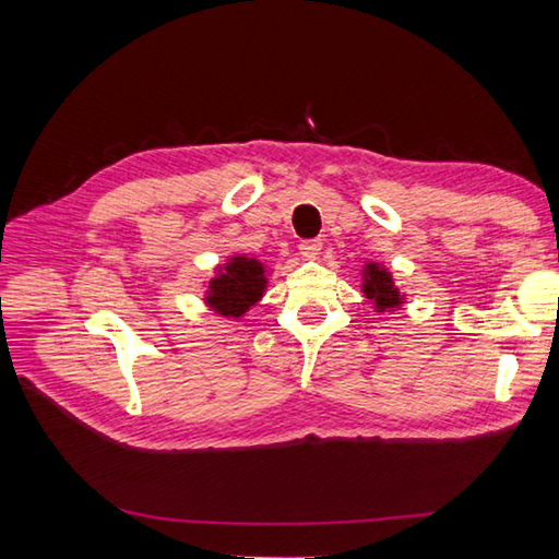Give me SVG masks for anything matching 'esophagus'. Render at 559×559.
Here are the masks:
<instances>
[{"label":"esophagus","mask_w":559,"mask_h":559,"mask_svg":"<svg viewBox=\"0 0 559 559\" xmlns=\"http://www.w3.org/2000/svg\"><path fill=\"white\" fill-rule=\"evenodd\" d=\"M300 252L305 259H317L319 254H322V240H305L300 245Z\"/></svg>","instance_id":"34e87169"}]
</instances>
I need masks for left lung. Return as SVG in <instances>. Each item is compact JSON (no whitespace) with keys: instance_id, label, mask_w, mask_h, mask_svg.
Masks as SVG:
<instances>
[{"instance_id":"left-lung-1","label":"left lung","mask_w":559,"mask_h":559,"mask_svg":"<svg viewBox=\"0 0 559 559\" xmlns=\"http://www.w3.org/2000/svg\"><path fill=\"white\" fill-rule=\"evenodd\" d=\"M360 288L365 298L372 302L374 312H396L406 305V295L396 286L391 271L379 261H365Z\"/></svg>"}]
</instances>
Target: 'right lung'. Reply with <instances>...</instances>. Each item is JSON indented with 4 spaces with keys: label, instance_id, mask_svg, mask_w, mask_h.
<instances>
[{
    "label": "right lung",
    "instance_id": "obj_1",
    "mask_svg": "<svg viewBox=\"0 0 559 559\" xmlns=\"http://www.w3.org/2000/svg\"><path fill=\"white\" fill-rule=\"evenodd\" d=\"M269 273L264 261L257 257L233 254L213 269V278L204 283V305L218 317L240 319L264 298Z\"/></svg>",
    "mask_w": 559,
    "mask_h": 559
}]
</instances>
